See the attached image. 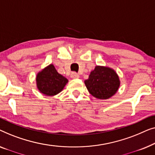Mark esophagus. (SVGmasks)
I'll use <instances>...</instances> for the list:
<instances>
[{
  "label": "esophagus",
  "mask_w": 155,
  "mask_h": 155,
  "mask_svg": "<svg viewBox=\"0 0 155 155\" xmlns=\"http://www.w3.org/2000/svg\"><path fill=\"white\" fill-rule=\"evenodd\" d=\"M71 77L72 78H79V75H78L77 72H74H74L71 74Z\"/></svg>",
  "instance_id": "34e87169"
}]
</instances>
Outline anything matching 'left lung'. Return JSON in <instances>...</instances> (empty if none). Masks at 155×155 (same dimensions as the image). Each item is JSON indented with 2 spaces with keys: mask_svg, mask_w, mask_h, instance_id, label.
<instances>
[{
  "mask_svg": "<svg viewBox=\"0 0 155 155\" xmlns=\"http://www.w3.org/2000/svg\"><path fill=\"white\" fill-rule=\"evenodd\" d=\"M84 82L93 96L104 100L114 95L120 85L119 77L113 69L100 66L95 67Z\"/></svg>",
  "mask_w": 155,
  "mask_h": 155,
  "instance_id": "8db88e82",
  "label": "left lung"
}]
</instances>
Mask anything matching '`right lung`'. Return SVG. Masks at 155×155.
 Masks as SVG:
<instances>
[{"instance_id": "1", "label": "right lung", "mask_w": 155, "mask_h": 155, "mask_svg": "<svg viewBox=\"0 0 155 155\" xmlns=\"http://www.w3.org/2000/svg\"><path fill=\"white\" fill-rule=\"evenodd\" d=\"M36 81L41 93L46 95H55L62 91L68 80L59 74L53 64H50L38 74Z\"/></svg>"}]
</instances>
